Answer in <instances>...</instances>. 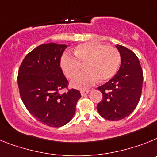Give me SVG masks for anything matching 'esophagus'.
<instances>
[{
  "label": "esophagus",
  "mask_w": 157,
  "mask_h": 157,
  "mask_svg": "<svg viewBox=\"0 0 157 157\" xmlns=\"http://www.w3.org/2000/svg\"><path fill=\"white\" fill-rule=\"evenodd\" d=\"M88 92H89V91H81V92H80V94H81L82 96H85L87 94H88Z\"/></svg>",
  "instance_id": "esophagus-1"
}]
</instances>
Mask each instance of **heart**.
Wrapping results in <instances>:
<instances>
[{"mask_svg":"<svg viewBox=\"0 0 157 157\" xmlns=\"http://www.w3.org/2000/svg\"><path fill=\"white\" fill-rule=\"evenodd\" d=\"M75 57L65 54L61 66L65 76L72 79L79 72L81 65H86L85 73L75 77L71 85L79 89H87L97 82L112 78L117 73L121 56L116 48L98 43L80 44L74 50Z\"/></svg>","mask_w":157,"mask_h":157,"instance_id":"b5f03b06","label":"heart"}]
</instances>
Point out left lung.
Here are the masks:
<instances>
[{
    "label": "left lung",
    "mask_w": 157,
    "mask_h": 157,
    "mask_svg": "<svg viewBox=\"0 0 157 157\" xmlns=\"http://www.w3.org/2000/svg\"><path fill=\"white\" fill-rule=\"evenodd\" d=\"M121 56L118 73L108 82L99 87L103 99L97 111L103 118L111 121L125 118L137 107L143 84V72L136 54L125 46L116 45Z\"/></svg>",
    "instance_id": "1"
}]
</instances>
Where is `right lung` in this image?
I'll return each mask as SVG.
<instances>
[{"instance_id": "1", "label": "right lung", "mask_w": 157, "mask_h": 157, "mask_svg": "<svg viewBox=\"0 0 157 157\" xmlns=\"http://www.w3.org/2000/svg\"><path fill=\"white\" fill-rule=\"evenodd\" d=\"M67 45L42 44L28 54L18 72L20 97L28 111L38 121L60 127L73 118L81 95L70 89L61 94L68 80L60 67L61 57Z\"/></svg>"}]
</instances>
